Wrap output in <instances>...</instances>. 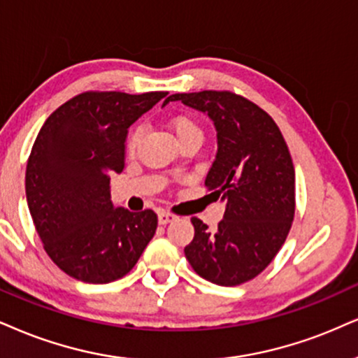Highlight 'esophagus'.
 Wrapping results in <instances>:
<instances>
[{"label":"esophagus","mask_w":358,"mask_h":358,"mask_svg":"<svg viewBox=\"0 0 358 358\" xmlns=\"http://www.w3.org/2000/svg\"><path fill=\"white\" fill-rule=\"evenodd\" d=\"M157 219H159V224L166 226V224H169V222H172V220H176V215L171 214V213H166V210H161V213L157 214Z\"/></svg>","instance_id":"esophagus-1"}]
</instances>
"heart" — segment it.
Returning a JSON list of instances; mask_svg holds the SVG:
<instances>
[{"label":"heart","mask_w":358,"mask_h":358,"mask_svg":"<svg viewBox=\"0 0 358 358\" xmlns=\"http://www.w3.org/2000/svg\"><path fill=\"white\" fill-rule=\"evenodd\" d=\"M171 129L174 132L176 139L180 144L182 141L191 139V138H201L202 139V129L199 122L196 119L187 116V114H179V116H174L171 119ZM141 138H143V129L141 127H134L131 131L129 138H127V152L134 154L136 149L141 143Z\"/></svg>","instance_id":"heart-1"}]
</instances>
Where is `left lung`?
I'll return each instance as SVG.
<instances>
[{
	"mask_svg": "<svg viewBox=\"0 0 358 358\" xmlns=\"http://www.w3.org/2000/svg\"><path fill=\"white\" fill-rule=\"evenodd\" d=\"M206 113L217 131V154L206 178L210 196L226 202L217 231L192 217L184 249L196 273L232 287L254 279L284 245L295 213V171L284 136L252 101L229 91L172 94Z\"/></svg>",
	"mask_w": 358,
	"mask_h": 358,
	"instance_id": "1",
	"label": "left lung"
}]
</instances>
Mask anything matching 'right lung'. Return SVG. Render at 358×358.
I'll return each mask as SVG.
<instances>
[{
  "label": "right lung",
  "instance_id": "1",
  "mask_svg": "<svg viewBox=\"0 0 358 358\" xmlns=\"http://www.w3.org/2000/svg\"><path fill=\"white\" fill-rule=\"evenodd\" d=\"M166 96L87 91L59 106L38 132L26 201L44 250L73 279H121L156 234L154 210L114 207L109 180L124 169L129 126Z\"/></svg>",
  "mask_w": 358,
  "mask_h": 358
}]
</instances>
